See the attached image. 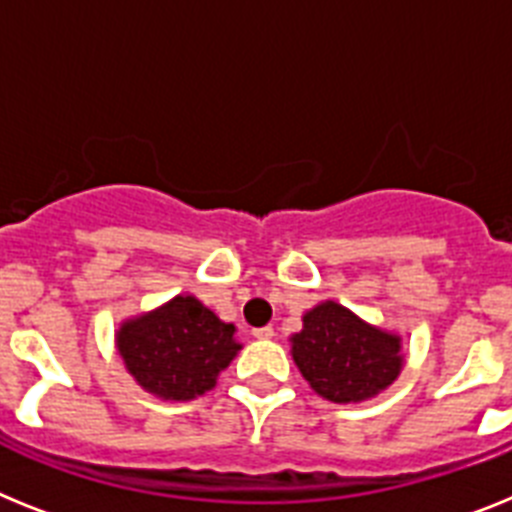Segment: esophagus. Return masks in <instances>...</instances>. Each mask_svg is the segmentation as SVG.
Wrapping results in <instances>:
<instances>
[{
    "mask_svg": "<svg viewBox=\"0 0 512 512\" xmlns=\"http://www.w3.org/2000/svg\"><path fill=\"white\" fill-rule=\"evenodd\" d=\"M273 333H276V330H273V325H263V328L252 330V336L260 338V341H268V338H273Z\"/></svg>",
    "mask_w": 512,
    "mask_h": 512,
    "instance_id": "esophagus-1",
    "label": "esophagus"
}]
</instances>
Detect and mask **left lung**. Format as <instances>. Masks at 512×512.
Here are the masks:
<instances>
[{
	"label": "left lung",
	"instance_id": "1",
	"mask_svg": "<svg viewBox=\"0 0 512 512\" xmlns=\"http://www.w3.org/2000/svg\"><path fill=\"white\" fill-rule=\"evenodd\" d=\"M294 362L304 380L333 403H356L380 393L401 372V341L362 322L336 302L304 315L294 338Z\"/></svg>",
	"mask_w": 512,
	"mask_h": 512
}]
</instances>
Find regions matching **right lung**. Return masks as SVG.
<instances>
[{
  "mask_svg": "<svg viewBox=\"0 0 512 512\" xmlns=\"http://www.w3.org/2000/svg\"><path fill=\"white\" fill-rule=\"evenodd\" d=\"M234 325L221 322L195 296H176L166 307L124 322L119 354L148 393L190 401L216 385L239 343Z\"/></svg>",
  "mask_w": 512,
  "mask_h": 512,
  "instance_id": "obj_1",
  "label": "right lung"
}]
</instances>
